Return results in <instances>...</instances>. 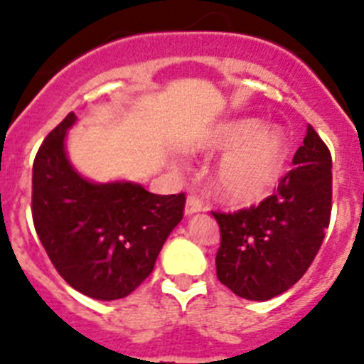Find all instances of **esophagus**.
Segmentation results:
<instances>
[{
    "label": "esophagus",
    "mask_w": 364,
    "mask_h": 364,
    "mask_svg": "<svg viewBox=\"0 0 364 364\" xmlns=\"http://www.w3.org/2000/svg\"><path fill=\"white\" fill-rule=\"evenodd\" d=\"M201 210H203V203L199 201L198 198H194V196H188L185 203V215H194Z\"/></svg>",
    "instance_id": "1"
}]
</instances>
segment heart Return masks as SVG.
Listing matches in <instances>:
<instances>
[{
    "mask_svg": "<svg viewBox=\"0 0 364 364\" xmlns=\"http://www.w3.org/2000/svg\"><path fill=\"white\" fill-rule=\"evenodd\" d=\"M188 150L205 158L225 154L212 170V192L232 206H252L279 183L290 141L281 127H263L259 117H235L192 137Z\"/></svg>",
    "mask_w": 364,
    "mask_h": 364,
    "instance_id": "1",
    "label": "heart"
}]
</instances>
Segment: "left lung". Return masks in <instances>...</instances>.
<instances>
[{"instance_id":"left-lung-1","label":"left lung","mask_w":364,"mask_h":364,"mask_svg":"<svg viewBox=\"0 0 364 364\" xmlns=\"http://www.w3.org/2000/svg\"><path fill=\"white\" fill-rule=\"evenodd\" d=\"M292 163L277 194L259 206L214 212L221 230L218 279L243 299L268 301L292 288L312 264L328 228L332 156L310 125Z\"/></svg>"}]
</instances>
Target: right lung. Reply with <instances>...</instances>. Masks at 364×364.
I'll use <instances>...</instances> for the list:
<instances>
[{
	"label": "right lung",
	"instance_id": "right-lung-1",
	"mask_svg": "<svg viewBox=\"0 0 364 364\" xmlns=\"http://www.w3.org/2000/svg\"><path fill=\"white\" fill-rule=\"evenodd\" d=\"M76 121V114H68L38 150L34 227L72 288L92 299H121L152 274L166 237L183 219L185 194L158 196L139 183H97L81 176L67 154Z\"/></svg>",
	"mask_w": 364,
	"mask_h": 364
}]
</instances>
